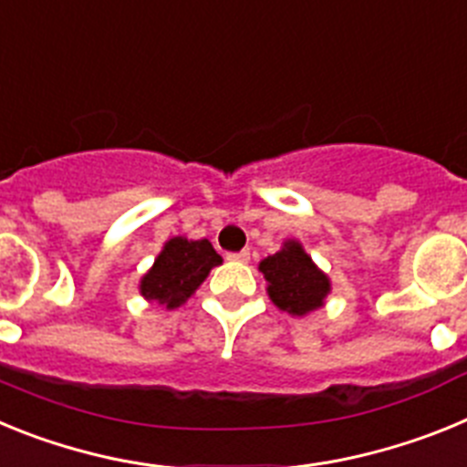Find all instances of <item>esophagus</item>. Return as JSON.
Here are the masks:
<instances>
[{"instance_id":"obj_1","label":"esophagus","mask_w":467,"mask_h":467,"mask_svg":"<svg viewBox=\"0 0 467 467\" xmlns=\"http://www.w3.org/2000/svg\"><path fill=\"white\" fill-rule=\"evenodd\" d=\"M229 259H234V262H247V259H250V250H241V253L229 254Z\"/></svg>"}]
</instances>
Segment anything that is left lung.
<instances>
[{"instance_id":"8db88e82","label":"left lung","mask_w":467,"mask_h":467,"mask_svg":"<svg viewBox=\"0 0 467 467\" xmlns=\"http://www.w3.org/2000/svg\"><path fill=\"white\" fill-rule=\"evenodd\" d=\"M266 280V295L280 311L304 317L325 306L332 292V280L311 259L296 238L283 241L275 254L259 262Z\"/></svg>"}]
</instances>
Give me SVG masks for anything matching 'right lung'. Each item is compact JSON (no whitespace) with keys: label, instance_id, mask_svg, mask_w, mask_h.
Listing matches in <instances>:
<instances>
[{"label":"right lung","instance_id":"right-lung-1","mask_svg":"<svg viewBox=\"0 0 467 467\" xmlns=\"http://www.w3.org/2000/svg\"><path fill=\"white\" fill-rule=\"evenodd\" d=\"M220 264L222 257L208 238L192 241L187 236H172L163 243L150 271L140 278V295L168 311L180 308Z\"/></svg>","mask_w":467,"mask_h":467}]
</instances>
